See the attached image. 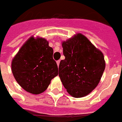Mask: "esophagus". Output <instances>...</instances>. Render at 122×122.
<instances>
[{
  "label": "esophagus",
  "instance_id": "1",
  "mask_svg": "<svg viewBox=\"0 0 122 122\" xmlns=\"http://www.w3.org/2000/svg\"><path fill=\"white\" fill-rule=\"evenodd\" d=\"M59 63H60V60L57 61V66H59Z\"/></svg>",
  "mask_w": 122,
  "mask_h": 122
}]
</instances>
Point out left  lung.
Returning a JSON list of instances; mask_svg holds the SVG:
<instances>
[{
    "mask_svg": "<svg viewBox=\"0 0 122 122\" xmlns=\"http://www.w3.org/2000/svg\"><path fill=\"white\" fill-rule=\"evenodd\" d=\"M63 55L59 66V76L70 95L81 98L98 85L105 67L104 57L82 34L62 44Z\"/></svg>",
    "mask_w": 122,
    "mask_h": 122,
    "instance_id": "1",
    "label": "left lung"
}]
</instances>
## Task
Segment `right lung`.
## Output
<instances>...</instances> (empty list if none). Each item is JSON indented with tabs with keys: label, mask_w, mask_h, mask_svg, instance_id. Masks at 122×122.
I'll return each instance as SVG.
<instances>
[{
	"label": "right lung",
	"mask_w": 122,
	"mask_h": 122,
	"mask_svg": "<svg viewBox=\"0 0 122 122\" xmlns=\"http://www.w3.org/2000/svg\"><path fill=\"white\" fill-rule=\"evenodd\" d=\"M53 49L43 38L29 39L13 58L11 70L21 87L34 94L42 93L58 75Z\"/></svg>",
	"instance_id": "add662e5"
}]
</instances>
